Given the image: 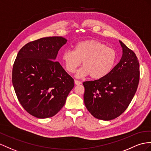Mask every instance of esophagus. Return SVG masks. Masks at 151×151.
Instances as JSON below:
<instances>
[{"mask_svg": "<svg viewBox=\"0 0 151 151\" xmlns=\"http://www.w3.org/2000/svg\"><path fill=\"white\" fill-rule=\"evenodd\" d=\"M75 83L76 84V85H80V84H82V82H80V81H78V80H75Z\"/></svg>", "mask_w": 151, "mask_h": 151, "instance_id": "esophagus-1", "label": "esophagus"}]
</instances>
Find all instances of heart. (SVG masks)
Wrapping results in <instances>:
<instances>
[{
	"label": "heart",
	"instance_id": "b5f03b06",
	"mask_svg": "<svg viewBox=\"0 0 151 151\" xmlns=\"http://www.w3.org/2000/svg\"><path fill=\"white\" fill-rule=\"evenodd\" d=\"M116 59L117 55L113 48L94 40L80 41L73 51L66 50L62 54V60L69 73H75L82 62L83 66L76 72L77 78L90 75L92 78H102L112 70Z\"/></svg>",
	"mask_w": 151,
	"mask_h": 151
}]
</instances>
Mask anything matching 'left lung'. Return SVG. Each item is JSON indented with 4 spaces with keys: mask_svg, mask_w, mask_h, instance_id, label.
Returning a JSON list of instances; mask_svg holds the SVG:
<instances>
[{
    "mask_svg": "<svg viewBox=\"0 0 151 151\" xmlns=\"http://www.w3.org/2000/svg\"><path fill=\"white\" fill-rule=\"evenodd\" d=\"M122 55L106 76L83 83L84 103L96 119L110 121L121 115L137 91L140 67L135 53L119 40Z\"/></svg>",
    "mask_w": 151,
    "mask_h": 151,
    "instance_id": "left-lung-1",
    "label": "left lung"
}]
</instances>
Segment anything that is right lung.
I'll use <instances>...</instances> for the list:
<instances>
[{"label":"right lung","instance_id":"1","mask_svg":"<svg viewBox=\"0 0 151 151\" xmlns=\"http://www.w3.org/2000/svg\"><path fill=\"white\" fill-rule=\"evenodd\" d=\"M66 42L61 36L29 42L20 49L14 61L12 81L18 101L37 118L57 114L74 87V80L55 61L58 52Z\"/></svg>","mask_w":151,"mask_h":151}]
</instances>
